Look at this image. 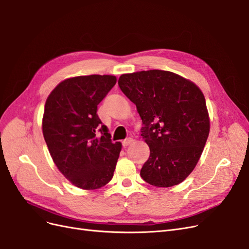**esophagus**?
<instances>
[{
    "instance_id": "1",
    "label": "esophagus",
    "mask_w": 249,
    "mask_h": 249,
    "mask_svg": "<svg viewBox=\"0 0 249 249\" xmlns=\"http://www.w3.org/2000/svg\"><path fill=\"white\" fill-rule=\"evenodd\" d=\"M132 139L131 138H128V139H125L123 142H122V145H123V147H127V146H129L130 143L132 142Z\"/></svg>"
}]
</instances>
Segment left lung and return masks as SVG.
I'll use <instances>...</instances> for the list:
<instances>
[{"instance_id": "obj_1", "label": "left lung", "mask_w": 249, "mask_h": 249, "mask_svg": "<svg viewBox=\"0 0 249 249\" xmlns=\"http://www.w3.org/2000/svg\"><path fill=\"white\" fill-rule=\"evenodd\" d=\"M121 91L142 119V136L150 148L141 177L157 187L185 180L203 153L210 131L204 94L188 79L164 70L122 74Z\"/></svg>"}]
</instances>
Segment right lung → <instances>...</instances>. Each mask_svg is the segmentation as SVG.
I'll list each match as a JSON object with an SVG mask.
<instances>
[{
    "instance_id": "obj_1",
    "label": "right lung",
    "mask_w": 249,
    "mask_h": 249,
    "mask_svg": "<svg viewBox=\"0 0 249 249\" xmlns=\"http://www.w3.org/2000/svg\"><path fill=\"white\" fill-rule=\"evenodd\" d=\"M113 75L67 78L46 99L42 131L59 171L74 186L94 190L111 180L121 151L97 115V106L116 85Z\"/></svg>"
}]
</instances>
